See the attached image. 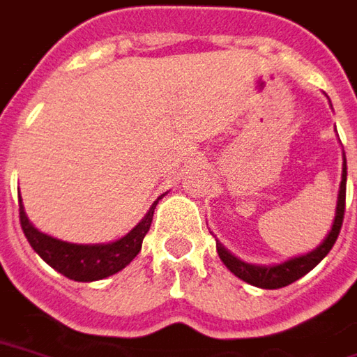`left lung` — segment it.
<instances>
[{"label": "left lung", "mask_w": 357, "mask_h": 357, "mask_svg": "<svg viewBox=\"0 0 357 357\" xmlns=\"http://www.w3.org/2000/svg\"><path fill=\"white\" fill-rule=\"evenodd\" d=\"M346 155H344V169H342V183H340V195H338V206H336V218L332 229L326 236V240L322 241V245L317 248L314 251H310L307 255H301L295 259L281 263V265H273V267H259V265H251L238 259L236 255H231L222 243L216 241V250L220 259L224 261V265L228 267L231 273L236 277H240L241 281L253 284V287H261V289H281L287 284L295 283L296 279H301L303 275H307L310 269H314L318 263L322 261L328 251L332 250V245L336 243L338 236H340L342 222H344V212H346Z\"/></svg>", "instance_id": "left-lung-1"}]
</instances>
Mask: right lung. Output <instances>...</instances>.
Wrapping results in <instances>:
<instances>
[{
  "label": "right lung",
  "mask_w": 357,
  "mask_h": 357,
  "mask_svg": "<svg viewBox=\"0 0 357 357\" xmlns=\"http://www.w3.org/2000/svg\"><path fill=\"white\" fill-rule=\"evenodd\" d=\"M157 202L151 206L147 216L143 218L126 238L114 241V243H102V245L100 243L98 245H78V243L54 240L47 234H40L25 216L21 200H19V220H21V228H23V234L31 243V248L37 251L52 269H56L59 273L73 279V281L88 283V281L106 279L109 275L121 271L128 263L133 261V257L141 251L143 238L149 231Z\"/></svg>",
  "instance_id": "obj_1"
}]
</instances>
